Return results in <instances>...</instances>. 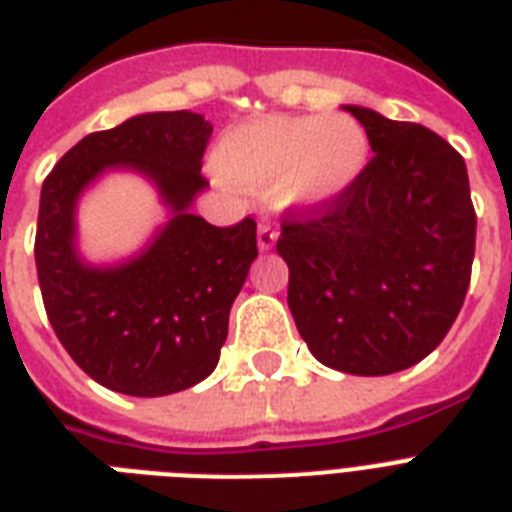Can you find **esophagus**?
I'll use <instances>...</instances> for the list:
<instances>
[{"mask_svg": "<svg viewBox=\"0 0 512 512\" xmlns=\"http://www.w3.org/2000/svg\"><path fill=\"white\" fill-rule=\"evenodd\" d=\"M276 239H279V233L271 228V222H260V225H257V249H260V252L273 249Z\"/></svg>", "mask_w": 512, "mask_h": 512, "instance_id": "esophagus-1", "label": "esophagus"}]
</instances>
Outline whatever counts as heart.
<instances>
[{"mask_svg":"<svg viewBox=\"0 0 512 512\" xmlns=\"http://www.w3.org/2000/svg\"><path fill=\"white\" fill-rule=\"evenodd\" d=\"M370 139L351 115H276L230 128L212 152V169L244 193H271L276 209L314 212L360 182Z\"/></svg>","mask_w":512,"mask_h":512,"instance_id":"obj_1","label":"heart"}]
</instances>
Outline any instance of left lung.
Listing matches in <instances>:
<instances>
[{"label":"left lung","instance_id":"1","mask_svg":"<svg viewBox=\"0 0 512 512\" xmlns=\"http://www.w3.org/2000/svg\"><path fill=\"white\" fill-rule=\"evenodd\" d=\"M343 109L368 131V169L335 204L284 214L276 252L311 354L351 376H389L424 360L454 325L473 271L475 209L464 158L446 139Z\"/></svg>","mask_w":512,"mask_h":512}]
</instances>
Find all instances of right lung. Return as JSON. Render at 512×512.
Wrapping results in <instances>:
<instances>
[{"instance_id": "right-lung-1", "label": "right lung", "mask_w": 512, "mask_h": 512, "mask_svg": "<svg viewBox=\"0 0 512 512\" xmlns=\"http://www.w3.org/2000/svg\"><path fill=\"white\" fill-rule=\"evenodd\" d=\"M209 136L198 112H144L80 139L42 185L34 260L50 325L69 357L120 395H174L212 376L257 257L255 220L217 228L190 209L206 187ZM107 170L152 181L170 220L134 258L93 266L76 249V201Z\"/></svg>"}]
</instances>
